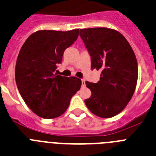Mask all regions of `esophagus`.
<instances>
[{"label":"esophagus","mask_w":156,"mask_h":156,"mask_svg":"<svg viewBox=\"0 0 156 156\" xmlns=\"http://www.w3.org/2000/svg\"><path fill=\"white\" fill-rule=\"evenodd\" d=\"M81 81H82V86H83V87H84V86H85V80L82 79V80H81Z\"/></svg>","instance_id":"1"}]
</instances>
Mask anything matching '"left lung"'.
<instances>
[{"label":"left lung","instance_id":"left-lung-1","mask_svg":"<svg viewBox=\"0 0 156 156\" xmlns=\"http://www.w3.org/2000/svg\"><path fill=\"white\" fill-rule=\"evenodd\" d=\"M80 35L91 56V69L101 71L98 83L86 82L91 95L85 104L98 117L116 116L126 108L136 87L138 65L134 51L114 29H80Z\"/></svg>","mask_w":156,"mask_h":156}]
</instances>
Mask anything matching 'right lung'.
<instances>
[{
    "mask_svg": "<svg viewBox=\"0 0 156 156\" xmlns=\"http://www.w3.org/2000/svg\"><path fill=\"white\" fill-rule=\"evenodd\" d=\"M78 35L79 29L38 30L30 34L20 50L15 71L17 87L27 106L41 118L51 119L62 115L80 88V79L55 73L64 51Z\"/></svg>",
    "mask_w": 156,
    "mask_h": 156,
    "instance_id": "right-lung-1",
    "label": "right lung"
}]
</instances>
